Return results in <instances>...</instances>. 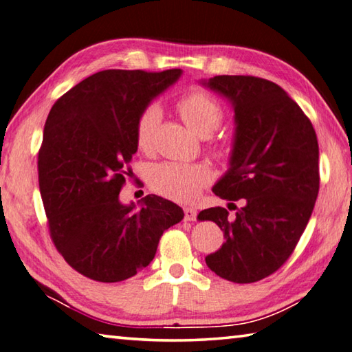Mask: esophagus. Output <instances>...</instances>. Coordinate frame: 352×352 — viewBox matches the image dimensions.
Wrapping results in <instances>:
<instances>
[{
    "label": "esophagus",
    "instance_id": "esophagus-1",
    "mask_svg": "<svg viewBox=\"0 0 352 352\" xmlns=\"http://www.w3.org/2000/svg\"><path fill=\"white\" fill-rule=\"evenodd\" d=\"M184 220L195 221L197 220V210L194 208H189V206L184 208Z\"/></svg>",
    "mask_w": 352,
    "mask_h": 352
}]
</instances>
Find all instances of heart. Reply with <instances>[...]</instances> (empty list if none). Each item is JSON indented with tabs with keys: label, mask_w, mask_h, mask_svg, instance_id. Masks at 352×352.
<instances>
[{
	"label": "heart",
	"mask_w": 352,
	"mask_h": 352,
	"mask_svg": "<svg viewBox=\"0 0 352 352\" xmlns=\"http://www.w3.org/2000/svg\"><path fill=\"white\" fill-rule=\"evenodd\" d=\"M184 123L198 137H209L219 127L223 112L220 104L201 91H192L178 101ZM162 120V109L157 104H149L140 113L135 126V142L138 149L151 151L154 144L155 131ZM212 174L203 164L184 163H157L148 170L149 186L166 198L175 201H192L208 186Z\"/></svg>",
	"instance_id": "1"
}]
</instances>
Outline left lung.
<instances>
[{
  "instance_id": "left-lung-1",
  "label": "left lung",
  "mask_w": 352,
  "mask_h": 352,
  "mask_svg": "<svg viewBox=\"0 0 352 352\" xmlns=\"http://www.w3.org/2000/svg\"><path fill=\"white\" fill-rule=\"evenodd\" d=\"M201 85L228 98L235 113L229 169L212 192L243 200L234 217L220 206L198 214V220L217 223L226 239L206 265L229 282L254 283L289 258L311 219L320 184L317 135L276 82L219 75Z\"/></svg>"
}]
</instances>
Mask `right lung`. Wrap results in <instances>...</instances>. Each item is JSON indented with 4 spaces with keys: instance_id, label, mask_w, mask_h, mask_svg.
I'll return each mask as SVG.
<instances>
[{
    "instance_id": "obj_1",
    "label": "right lung",
    "mask_w": 352,
    "mask_h": 352,
    "mask_svg": "<svg viewBox=\"0 0 352 352\" xmlns=\"http://www.w3.org/2000/svg\"><path fill=\"white\" fill-rule=\"evenodd\" d=\"M163 72L101 70L56 100L44 124L38 182L55 248L76 272L115 283L155 257L163 232L183 209L158 195L120 201L138 146L140 113L180 78Z\"/></svg>"
}]
</instances>
